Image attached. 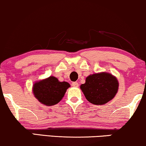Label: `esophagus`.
<instances>
[{
	"mask_svg": "<svg viewBox=\"0 0 146 146\" xmlns=\"http://www.w3.org/2000/svg\"><path fill=\"white\" fill-rule=\"evenodd\" d=\"M72 86L75 87V88H77V87L79 86L78 83H77V82H73V83H72Z\"/></svg>",
	"mask_w": 146,
	"mask_h": 146,
	"instance_id": "obj_1",
	"label": "esophagus"
}]
</instances>
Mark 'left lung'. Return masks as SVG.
Here are the masks:
<instances>
[{
	"mask_svg": "<svg viewBox=\"0 0 146 146\" xmlns=\"http://www.w3.org/2000/svg\"><path fill=\"white\" fill-rule=\"evenodd\" d=\"M86 98L92 104H106L117 94L119 82L117 77L109 73H94L86 77V83L80 86Z\"/></svg>",
	"mask_w": 146,
	"mask_h": 146,
	"instance_id": "1",
	"label": "left lung"
}]
</instances>
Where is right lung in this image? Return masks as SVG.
Returning a JSON list of instances; mask_svg holds the SVG:
<instances>
[{
    "mask_svg": "<svg viewBox=\"0 0 146 146\" xmlns=\"http://www.w3.org/2000/svg\"><path fill=\"white\" fill-rule=\"evenodd\" d=\"M69 87V83L60 82L56 77L50 76L35 83L33 86V93L42 104L52 106L61 100Z\"/></svg>",
    "mask_w": 146,
    "mask_h": 146,
    "instance_id": "add662e5",
    "label": "right lung"
}]
</instances>
